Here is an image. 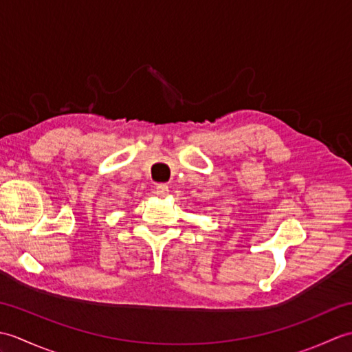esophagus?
Wrapping results in <instances>:
<instances>
[{
  "mask_svg": "<svg viewBox=\"0 0 352 352\" xmlns=\"http://www.w3.org/2000/svg\"><path fill=\"white\" fill-rule=\"evenodd\" d=\"M154 192H155V195H157V197L164 198V197H166L168 193H169V188H168L166 184H157Z\"/></svg>",
  "mask_w": 352,
  "mask_h": 352,
  "instance_id": "obj_1",
  "label": "esophagus"
}]
</instances>
